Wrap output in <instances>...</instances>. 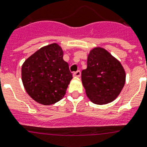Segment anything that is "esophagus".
Returning a JSON list of instances; mask_svg holds the SVG:
<instances>
[{"label": "esophagus", "mask_w": 147, "mask_h": 147, "mask_svg": "<svg viewBox=\"0 0 147 147\" xmlns=\"http://www.w3.org/2000/svg\"><path fill=\"white\" fill-rule=\"evenodd\" d=\"M81 76V72L80 70H77L76 72L74 74V77H80Z\"/></svg>", "instance_id": "1"}]
</instances>
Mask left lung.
<instances>
[{
  "label": "left lung",
  "instance_id": "1",
  "mask_svg": "<svg viewBox=\"0 0 147 147\" xmlns=\"http://www.w3.org/2000/svg\"><path fill=\"white\" fill-rule=\"evenodd\" d=\"M87 97L97 105L114 101L124 87L126 74L119 61L105 49L96 47L87 57V67L81 73Z\"/></svg>",
  "mask_w": 147,
  "mask_h": 147
}]
</instances>
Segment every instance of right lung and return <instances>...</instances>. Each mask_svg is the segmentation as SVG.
<instances>
[{"label": "right lung", "instance_id": "right-lung-1", "mask_svg": "<svg viewBox=\"0 0 147 147\" xmlns=\"http://www.w3.org/2000/svg\"><path fill=\"white\" fill-rule=\"evenodd\" d=\"M64 52L57 43L38 49L22 65V81L33 100L44 105L57 102L64 96L72 80Z\"/></svg>", "mask_w": 147, "mask_h": 147}]
</instances>
